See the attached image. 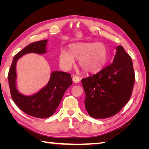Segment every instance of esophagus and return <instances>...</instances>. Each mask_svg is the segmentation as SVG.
Segmentation results:
<instances>
[{
    "instance_id": "esophagus-1",
    "label": "esophagus",
    "mask_w": 149,
    "mask_h": 149,
    "mask_svg": "<svg viewBox=\"0 0 149 149\" xmlns=\"http://www.w3.org/2000/svg\"><path fill=\"white\" fill-rule=\"evenodd\" d=\"M73 81L74 83H78L80 81V79L78 76L74 75L73 77Z\"/></svg>"
}]
</instances>
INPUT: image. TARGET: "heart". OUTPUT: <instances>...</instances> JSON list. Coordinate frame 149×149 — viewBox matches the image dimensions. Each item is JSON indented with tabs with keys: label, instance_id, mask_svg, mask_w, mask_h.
I'll list each match as a JSON object with an SVG mask.
<instances>
[{
	"label": "heart",
	"instance_id": "b5f03b06",
	"mask_svg": "<svg viewBox=\"0 0 149 149\" xmlns=\"http://www.w3.org/2000/svg\"><path fill=\"white\" fill-rule=\"evenodd\" d=\"M79 60L83 71L96 73L100 71L108 60V51L105 45L96 42H77L69 45V52L62 49L59 53V61L65 70H70Z\"/></svg>",
	"mask_w": 149,
	"mask_h": 149
}]
</instances>
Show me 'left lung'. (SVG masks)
<instances>
[{
	"label": "left lung",
	"mask_w": 149,
	"mask_h": 149,
	"mask_svg": "<svg viewBox=\"0 0 149 149\" xmlns=\"http://www.w3.org/2000/svg\"><path fill=\"white\" fill-rule=\"evenodd\" d=\"M116 49L111 65L81 80L86 94L85 108L93 118L105 119L114 116L131 96L135 81L131 57L122 46Z\"/></svg>",
	"instance_id": "1"
}]
</instances>
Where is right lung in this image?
<instances>
[{
  "label": "right lung",
  "instance_id": "add662e5",
  "mask_svg": "<svg viewBox=\"0 0 149 149\" xmlns=\"http://www.w3.org/2000/svg\"><path fill=\"white\" fill-rule=\"evenodd\" d=\"M47 40L35 42L22 49L13 57L8 74L11 96L15 104L26 114L40 119L49 118L55 113L66 90L73 83L70 74L54 71L47 84L37 93L25 96L18 91L16 83L17 61L27 53L42 55L47 53Z\"/></svg>",
  "mask_w": 149,
  "mask_h": 149
}]
</instances>
